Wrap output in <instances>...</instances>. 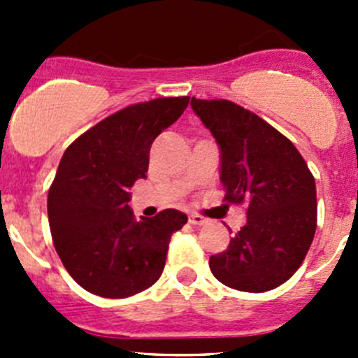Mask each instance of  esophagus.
Segmentation results:
<instances>
[{
    "label": "esophagus",
    "instance_id": "1",
    "mask_svg": "<svg viewBox=\"0 0 358 358\" xmlns=\"http://www.w3.org/2000/svg\"><path fill=\"white\" fill-rule=\"evenodd\" d=\"M189 222L192 223V225H196V227H202V225H208L209 220L204 218V216L196 215V213H192V215L189 216Z\"/></svg>",
    "mask_w": 358,
    "mask_h": 358
}]
</instances>
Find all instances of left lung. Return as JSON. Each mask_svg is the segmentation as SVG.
Returning a JSON list of instances; mask_svg holds the SVG:
<instances>
[{
	"label": "left lung",
	"instance_id": "8db88e82",
	"mask_svg": "<svg viewBox=\"0 0 358 358\" xmlns=\"http://www.w3.org/2000/svg\"><path fill=\"white\" fill-rule=\"evenodd\" d=\"M190 106L220 147L223 201L248 204L246 225L209 258V268L232 289H275L299 268L315 236L313 175L291 140L255 112L196 96Z\"/></svg>",
	"mask_w": 358,
	"mask_h": 358
}]
</instances>
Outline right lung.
<instances>
[{
  "instance_id": "1",
  "label": "right lung",
  "mask_w": 358,
  "mask_h": 358,
  "mask_svg": "<svg viewBox=\"0 0 358 358\" xmlns=\"http://www.w3.org/2000/svg\"><path fill=\"white\" fill-rule=\"evenodd\" d=\"M166 96L117 110L76 138L48 192L52 239L72 279L102 298H128L161 277L187 215L164 209L136 222L129 189L147 178L150 145L189 106Z\"/></svg>"
}]
</instances>
